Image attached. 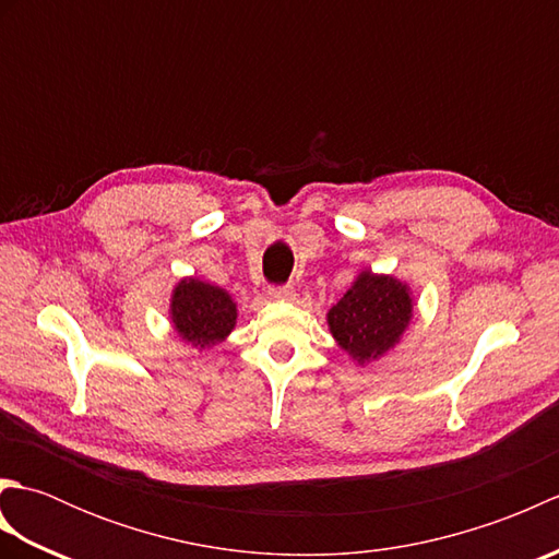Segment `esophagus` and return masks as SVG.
Wrapping results in <instances>:
<instances>
[{
  "mask_svg": "<svg viewBox=\"0 0 559 559\" xmlns=\"http://www.w3.org/2000/svg\"><path fill=\"white\" fill-rule=\"evenodd\" d=\"M266 295L271 300H290L295 290H293V286H271Z\"/></svg>",
  "mask_w": 559,
  "mask_h": 559,
  "instance_id": "obj_1",
  "label": "esophagus"
}]
</instances>
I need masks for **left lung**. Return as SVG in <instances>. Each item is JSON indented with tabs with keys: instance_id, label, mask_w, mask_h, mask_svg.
Returning a JSON list of instances; mask_svg holds the SVG:
<instances>
[{
	"instance_id": "obj_1",
	"label": "left lung",
	"mask_w": 559,
	"mask_h": 559,
	"mask_svg": "<svg viewBox=\"0 0 559 559\" xmlns=\"http://www.w3.org/2000/svg\"><path fill=\"white\" fill-rule=\"evenodd\" d=\"M411 317L413 298L406 283L362 271L350 290L331 307L326 322L338 346L365 365L396 346Z\"/></svg>"
}]
</instances>
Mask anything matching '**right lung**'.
Instances as JSON below:
<instances>
[{
    "mask_svg": "<svg viewBox=\"0 0 559 559\" xmlns=\"http://www.w3.org/2000/svg\"><path fill=\"white\" fill-rule=\"evenodd\" d=\"M170 319L182 341L194 348H211L233 331L237 307L223 288L185 278L173 290Z\"/></svg>",
    "mask_w": 559,
    "mask_h": 559,
    "instance_id": "obj_1",
    "label": "right lung"
}]
</instances>
